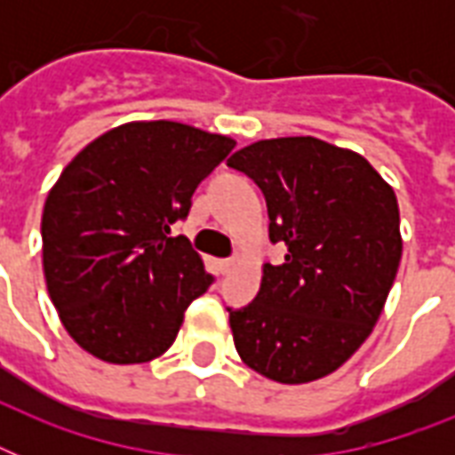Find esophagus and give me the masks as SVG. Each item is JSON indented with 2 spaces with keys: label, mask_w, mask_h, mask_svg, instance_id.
<instances>
[{
  "label": "esophagus",
  "mask_w": 455,
  "mask_h": 455,
  "mask_svg": "<svg viewBox=\"0 0 455 455\" xmlns=\"http://www.w3.org/2000/svg\"><path fill=\"white\" fill-rule=\"evenodd\" d=\"M234 267H235L234 259H220V271H221V274H228V271L234 269Z\"/></svg>",
  "instance_id": "esophagus-1"
}]
</instances>
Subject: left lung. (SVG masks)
<instances>
[{
    "instance_id": "8db88e82",
    "label": "left lung",
    "mask_w": 455,
    "mask_h": 455,
    "mask_svg": "<svg viewBox=\"0 0 455 455\" xmlns=\"http://www.w3.org/2000/svg\"><path fill=\"white\" fill-rule=\"evenodd\" d=\"M267 198L271 243L255 302L228 309L245 366L283 385L325 378L366 338L402 262L395 188L359 153L314 137L264 139L227 160Z\"/></svg>"
}]
</instances>
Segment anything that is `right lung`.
I'll return each instance as SVG.
<instances>
[{
	"mask_svg": "<svg viewBox=\"0 0 455 455\" xmlns=\"http://www.w3.org/2000/svg\"><path fill=\"white\" fill-rule=\"evenodd\" d=\"M235 141L172 120L124 123L60 172L42 212L46 291L68 335L106 363L172 347L212 276L170 224Z\"/></svg>",
	"mask_w": 455,
	"mask_h": 455,
	"instance_id": "right-lung-1",
	"label": "right lung"
}]
</instances>
